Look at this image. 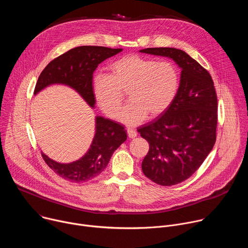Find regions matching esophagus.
<instances>
[{
  "instance_id": "esophagus-1",
  "label": "esophagus",
  "mask_w": 248,
  "mask_h": 248,
  "mask_svg": "<svg viewBox=\"0 0 248 248\" xmlns=\"http://www.w3.org/2000/svg\"><path fill=\"white\" fill-rule=\"evenodd\" d=\"M127 136H128L129 138H134V137L137 136V133H136V131H135L134 129L128 128V129H127Z\"/></svg>"
}]
</instances>
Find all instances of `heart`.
Here are the masks:
<instances>
[{
    "label": "heart",
    "instance_id": "1",
    "mask_svg": "<svg viewBox=\"0 0 248 248\" xmlns=\"http://www.w3.org/2000/svg\"><path fill=\"white\" fill-rule=\"evenodd\" d=\"M180 88L179 68L170 61H158L140 55H126L108 66V75L93 78L92 91L97 105L108 117L119 113L126 93L130 104L119 116L128 125L155 119L174 101Z\"/></svg>",
    "mask_w": 248,
    "mask_h": 248
}]
</instances>
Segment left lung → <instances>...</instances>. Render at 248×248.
Returning a JSON list of instances; mask_svg holds the SVG:
<instances>
[{
  "label": "left lung",
  "instance_id": "obj_1",
  "mask_svg": "<svg viewBox=\"0 0 248 248\" xmlns=\"http://www.w3.org/2000/svg\"><path fill=\"white\" fill-rule=\"evenodd\" d=\"M169 57L182 68L179 92L157 120L137 128L149 143L142 162L152 182L170 186L185 182L199 169L216 142L218 101L210 74L186 52L175 48L140 50Z\"/></svg>",
  "mask_w": 248,
  "mask_h": 248
}]
</instances>
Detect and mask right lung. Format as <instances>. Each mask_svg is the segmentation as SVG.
Listing matches in <instances>:
<instances>
[{
	"label": "right lung",
	"instance_id": "obj_1",
	"mask_svg": "<svg viewBox=\"0 0 248 248\" xmlns=\"http://www.w3.org/2000/svg\"><path fill=\"white\" fill-rule=\"evenodd\" d=\"M123 49H111L101 46H80L59 56L50 62L40 74L34 94L51 84H65L77 90L90 107H94L92 91L93 73L106 59L122 52ZM95 135L87 153L79 160L61 164L46 156V164L62 179L73 182H87L100 174L107 167L113 153L126 140L124 127L114 121L96 118Z\"/></svg>",
	"mask_w": 248,
	"mask_h": 248
}]
</instances>
